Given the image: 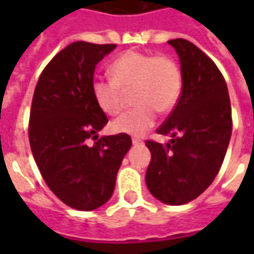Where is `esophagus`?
<instances>
[{"label": "esophagus", "instance_id": "obj_1", "mask_svg": "<svg viewBox=\"0 0 254 254\" xmlns=\"http://www.w3.org/2000/svg\"><path fill=\"white\" fill-rule=\"evenodd\" d=\"M131 141L134 145H141L142 144V140H140V138H132Z\"/></svg>", "mask_w": 254, "mask_h": 254}]
</instances>
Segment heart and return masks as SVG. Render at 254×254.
<instances>
[{
  "instance_id": "b5f03b06",
  "label": "heart",
  "mask_w": 254,
  "mask_h": 254,
  "mask_svg": "<svg viewBox=\"0 0 254 254\" xmlns=\"http://www.w3.org/2000/svg\"><path fill=\"white\" fill-rule=\"evenodd\" d=\"M112 80H94L92 96L96 106L107 116L122 112L124 94L131 90L135 107L112 123V130L120 134L141 135L150 130L157 112L170 113L182 94V72L178 64L164 55L126 52L109 67Z\"/></svg>"
}]
</instances>
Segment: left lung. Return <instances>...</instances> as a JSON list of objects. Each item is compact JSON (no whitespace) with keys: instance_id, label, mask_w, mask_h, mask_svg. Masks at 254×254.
I'll use <instances>...</instances> for the list:
<instances>
[{"instance_id":"1","label":"left lung","mask_w":254,"mask_h":254,"mask_svg":"<svg viewBox=\"0 0 254 254\" xmlns=\"http://www.w3.org/2000/svg\"><path fill=\"white\" fill-rule=\"evenodd\" d=\"M168 44L180 56L182 94L157 132L170 142L145 141L151 161L145 182L154 198L184 205L198 198L219 172L232 135L228 86L209 56L187 39Z\"/></svg>"}]
</instances>
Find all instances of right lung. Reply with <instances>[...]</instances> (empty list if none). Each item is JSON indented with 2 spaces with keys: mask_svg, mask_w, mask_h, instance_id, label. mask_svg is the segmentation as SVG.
Instances as JSON below:
<instances>
[{
  "mask_svg": "<svg viewBox=\"0 0 254 254\" xmlns=\"http://www.w3.org/2000/svg\"><path fill=\"white\" fill-rule=\"evenodd\" d=\"M114 44L73 42L46 64L35 87L29 144L46 185L67 206L93 210L112 198L128 134L103 135L107 116L92 96L96 64ZM90 139H96L93 146Z\"/></svg>",
  "mask_w": 254,
  "mask_h": 254,
  "instance_id": "1",
  "label": "right lung"
}]
</instances>
